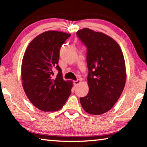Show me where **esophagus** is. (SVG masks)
Listing matches in <instances>:
<instances>
[{"mask_svg":"<svg viewBox=\"0 0 147 147\" xmlns=\"http://www.w3.org/2000/svg\"><path fill=\"white\" fill-rule=\"evenodd\" d=\"M80 82H81V80H80V79H78V80H74V85L77 86L78 84L80 83Z\"/></svg>","mask_w":147,"mask_h":147,"instance_id":"1","label":"esophagus"}]
</instances>
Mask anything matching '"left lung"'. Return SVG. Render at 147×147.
Segmentation results:
<instances>
[{"instance_id": "8db88e82", "label": "left lung", "mask_w": 147, "mask_h": 147, "mask_svg": "<svg viewBox=\"0 0 147 147\" xmlns=\"http://www.w3.org/2000/svg\"><path fill=\"white\" fill-rule=\"evenodd\" d=\"M76 35L87 49L89 91L80 97L82 108L94 115L109 111L121 96L126 82L125 62L119 45L104 33L85 28Z\"/></svg>"}]
</instances>
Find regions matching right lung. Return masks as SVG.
Instances as JSON below:
<instances>
[{"label": "right lung", "instance_id": "1", "mask_svg": "<svg viewBox=\"0 0 147 147\" xmlns=\"http://www.w3.org/2000/svg\"><path fill=\"white\" fill-rule=\"evenodd\" d=\"M71 36L49 30L39 34L28 45L22 62V86L33 105L40 111L61 109L71 94L73 84L65 81L59 63L60 49ZM55 70L57 77H53Z\"/></svg>", "mask_w": 147, "mask_h": 147}]
</instances>
